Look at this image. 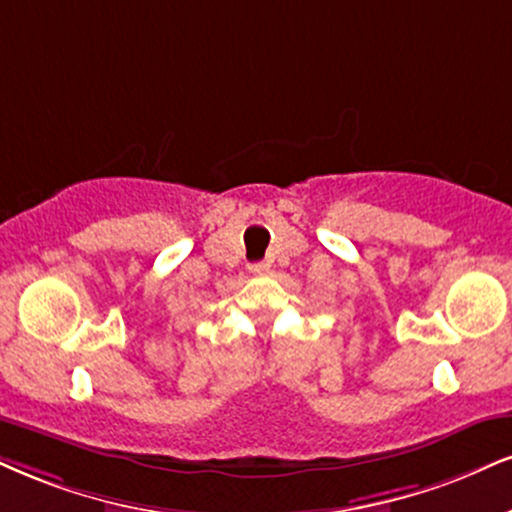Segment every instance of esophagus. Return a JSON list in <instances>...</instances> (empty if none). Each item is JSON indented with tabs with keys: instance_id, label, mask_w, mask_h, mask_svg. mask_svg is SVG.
Segmentation results:
<instances>
[{
	"instance_id": "obj_1",
	"label": "esophagus",
	"mask_w": 512,
	"mask_h": 512,
	"mask_svg": "<svg viewBox=\"0 0 512 512\" xmlns=\"http://www.w3.org/2000/svg\"><path fill=\"white\" fill-rule=\"evenodd\" d=\"M249 270L254 275H263L268 270V266H266V263H254V266H249Z\"/></svg>"
}]
</instances>
